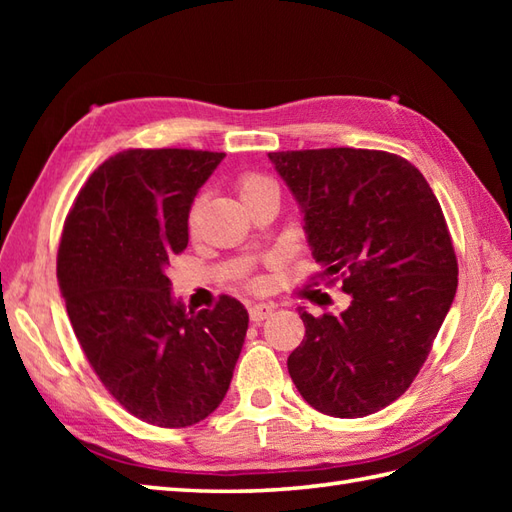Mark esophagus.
<instances>
[{
    "label": "esophagus",
    "mask_w": 512,
    "mask_h": 512,
    "mask_svg": "<svg viewBox=\"0 0 512 512\" xmlns=\"http://www.w3.org/2000/svg\"><path fill=\"white\" fill-rule=\"evenodd\" d=\"M275 312V306L273 303H255V306L248 308V314H250V321L253 323H262L264 319H268L270 314Z\"/></svg>",
    "instance_id": "1"
}]
</instances>
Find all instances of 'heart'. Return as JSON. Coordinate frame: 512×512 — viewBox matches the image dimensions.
Segmentation results:
<instances>
[{
  "instance_id": "obj_1",
  "label": "heart",
  "mask_w": 512,
  "mask_h": 512,
  "mask_svg": "<svg viewBox=\"0 0 512 512\" xmlns=\"http://www.w3.org/2000/svg\"><path fill=\"white\" fill-rule=\"evenodd\" d=\"M262 193H279L277 184L266 176H259V173H250V176H244L242 182H239V195H242V200Z\"/></svg>"
}]
</instances>
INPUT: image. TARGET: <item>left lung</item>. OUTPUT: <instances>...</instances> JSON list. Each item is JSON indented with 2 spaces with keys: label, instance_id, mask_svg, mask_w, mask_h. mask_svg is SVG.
<instances>
[{
  "label": "left lung",
  "instance_id": "left-lung-1",
  "mask_svg": "<svg viewBox=\"0 0 512 512\" xmlns=\"http://www.w3.org/2000/svg\"><path fill=\"white\" fill-rule=\"evenodd\" d=\"M303 217L321 279L343 277L350 306L312 317L288 356L299 394L321 413L361 418L405 394L458 290L440 202L405 158L372 149L268 154Z\"/></svg>",
  "mask_w": 512,
  "mask_h": 512
}]
</instances>
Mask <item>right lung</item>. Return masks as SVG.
<instances>
[{
	"label": "right lung",
	"instance_id": "obj_1",
	"mask_svg": "<svg viewBox=\"0 0 512 512\" xmlns=\"http://www.w3.org/2000/svg\"><path fill=\"white\" fill-rule=\"evenodd\" d=\"M224 154L129 149L85 182L65 220L57 277L85 356L105 389L156 427H191L231 385L248 330L233 297L193 312L171 295L169 259Z\"/></svg>",
	"mask_w": 512,
	"mask_h": 512
}]
</instances>
